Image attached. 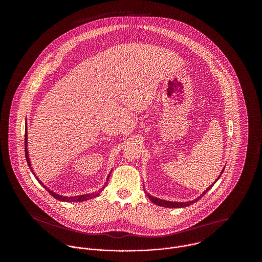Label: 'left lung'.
Masks as SVG:
<instances>
[{
    "label": "left lung",
    "instance_id": "8db88e82",
    "mask_svg": "<svg viewBox=\"0 0 262 262\" xmlns=\"http://www.w3.org/2000/svg\"><path fill=\"white\" fill-rule=\"evenodd\" d=\"M223 171H224V169L222 170V172H221V174L223 173ZM221 177V174L217 178V180L212 184L210 187H208L206 190H204L203 192H202V194H200V196H199L198 199H195L194 200H191V201H187V202H173V201H167V200H159V199H157V198H154V196H152V195H150L147 193V196H148V199H149L150 201H152L153 203H155V204H157V205H160V206H164V207H168V208H180V207H187V206H189L190 204H192V203H194L195 201H198V200H200L212 187H213V185L219 180V178Z\"/></svg>",
    "mask_w": 262,
    "mask_h": 262
}]
</instances>
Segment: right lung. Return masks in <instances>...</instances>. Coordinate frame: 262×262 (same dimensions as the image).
<instances>
[{"mask_svg":"<svg viewBox=\"0 0 262 262\" xmlns=\"http://www.w3.org/2000/svg\"><path fill=\"white\" fill-rule=\"evenodd\" d=\"M25 158H26V162L28 164V166H29V168H30V170H31V172L33 173V174L35 176V178H36V180H37L38 182L43 186V187H45L47 190H48V192L50 193L51 195L53 196V198H55L56 200H61V201H67V202H80V201H85V200H91V199H94V198H96V196H98V194H99L100 192L104 189V187L107 186V184H108V181H109V177H110V174L108 176V178H107V180H106V183H105V185L103 186V187L100 188L98 191H96V192H93V193H88V194H82V195H76V196H70V198H68V196H62V195H60V194H58V193H56V192H54V191H52L51 189H49L48 187H45L44 186V184L43 183H41V181H39V179H38L37 177H36V174L35 173L33 172V170H32V167H31V163L29 161V156H28V151H27V127H26V125H25Z\"/></svg>","mask_w":262,"mask_h":262,"instance_id":"right-lung-1","label":"right lung"}]
</instances>
